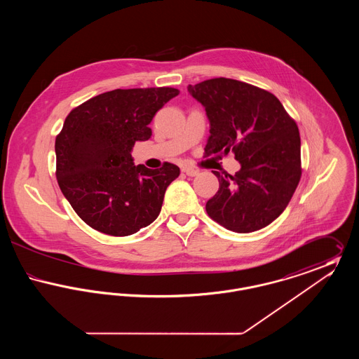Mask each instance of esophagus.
<instances>
[{"mask_svg":"<svg viewBox=\"0 0 359 359\" xmlns=\"http://www.w3.org/2000/svg\"><path fill=\"white\" fill-rule=\"evenodd\" d=\"M182 171L184 172L187 176H196V175H199L198 170H194V168H189V167H184Z\"/></svg>","mask_w":359,"mask_h":359,"instance_id":"obj_1","label":"esophagus"}]
</instances>
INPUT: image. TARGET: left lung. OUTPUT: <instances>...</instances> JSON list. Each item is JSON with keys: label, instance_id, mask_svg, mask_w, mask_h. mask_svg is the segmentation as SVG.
Wrapping results in <instances>:
<instances>
[{"label": "left lung", "instance_id": "obj_1", "mask_svg": "<svg viewBox=\"0 0 359 359\" xmlns=\"http://www.w3.org/2000/svg\"><path fill=\"white\" fill-rule=\"evenodd\" d=\"M210 122L207 156L234 154L236 175L214 171L218 192L207 214L236 233H252L285 210L302 176L300 135L281 102L262 88L227 78L188 86Z\"/></svg>", "mask_w": 359, "mask_h": 359}]
</instances>
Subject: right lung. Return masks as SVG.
I'll return each mask as SVG.
<instances>
[{
	"instance_id": "obj_1",
	"label": "right lung",
	"mask_w": 359,
	"mask_h": 359,
	"mask_svg": "<svg viewBox=\"0 0 359 359\" xmlns=\"http://www.w3.org/2000/svg\"><path fill=\"white\" fill-rule=\"evenodd\" d=\"M177 88L113 90L75 107L55 141L56 177L65 198L90 227L125 237L154 222L165 189L180 175L135 165L137 141L152 136L149 123Z\"/></svg>"
}]
</instances>
